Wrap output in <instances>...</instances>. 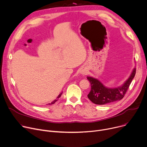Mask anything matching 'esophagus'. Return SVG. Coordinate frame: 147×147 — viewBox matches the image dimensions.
<instances>
[{"mask_svg":"<svg viewBox=\"0 0 147 147\" xmlns=\"http://www.w3.org/2000/svg\"><path fill=\"white\" fill-rule=\"evenodd\" d=\"M85 71H83V72H82V74H85Z\"/></svg>","mask_w":147,"mask_h":147,"instance_id":"1","label":"esophagus"}]
</instances>
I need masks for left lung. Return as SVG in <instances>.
I'll return each instance as SVG.
<instances>
[{
  "instance_id": "1",
  "label": "left lung",
  "mask_w": 147,
  "mask_h": 147,
  "mask_svg": "<svg viewBox=\"0 0 147 147\" xmlns=\"http://www.w3.org/2000/svg\"><path fill=\"white\" fill-rule=\"evenodd\" d=\"M136 73L134 69L128 80L122 86L111 89L105 87L98 80L92 77H87L91 85V90L88 95V98L97 105H105L122 99L125 96Z\"/></svg>"
}]
</instances>
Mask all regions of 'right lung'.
<instances>
[{"instance_id": "obj_1", "label": "right lung", "mask_w": 147, "mask_h": 147, "mask_svg": "<svg viewBox=\"0 0 147 147\" xmlns=\"http://www.w3.org/2000/svg\"><path fill=\"white\" fill-rule=\"evenodd\" d=\"M61 95H62V93L61 94H60L59 95H58V96L57 97V99H55V100H54L53 101V102H52L51 104H49V105H52V104H55L56 102V101H57L58 100V98H59L60 97H61Z\"/></svg>"}]
</instances>
